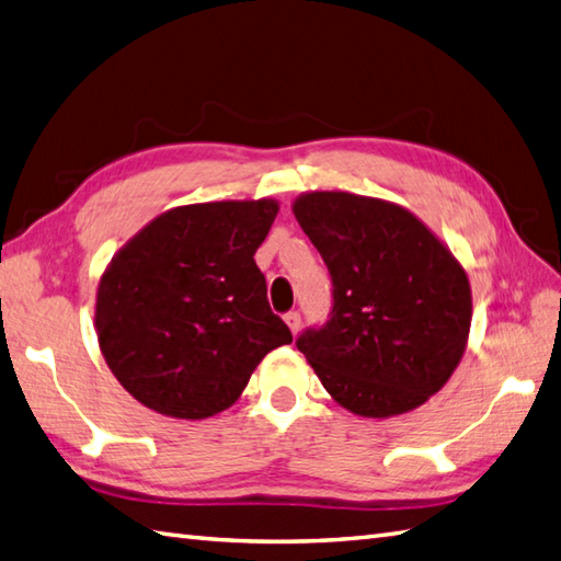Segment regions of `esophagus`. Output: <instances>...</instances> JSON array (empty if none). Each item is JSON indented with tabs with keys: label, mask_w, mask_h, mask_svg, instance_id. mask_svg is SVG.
Listing matches in <instances>:
<instances>
[{
	"label": "esophagus",
	"mask_w": 561,
	"mask_h": 561,
	"mask_svg": "<svg viewBox=\"0 0 561 561\" xmlns=\"http://www.w3.org/2000/svg\"><path fill=\"white\" fill-rule=\"evenodd\" d=\"M284 322L289 324V330H291V334H298V330H301V312L298 310H289L284 316Z\"/></svg>",
	"instance_id": "obj_1"
}]
</instances>
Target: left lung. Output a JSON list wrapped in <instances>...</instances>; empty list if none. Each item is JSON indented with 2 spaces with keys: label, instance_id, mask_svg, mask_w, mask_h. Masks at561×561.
Masks as SVG:
<instances>
[{
  "label": "left lung",
  "instance_id": "1",
  "mask_svg": "<svg viewBox=\"0 0 561 561\" xmlns=\"http://www.w3.org/2000/svg\"><path fill=\"white\" fill-rule=\"evenodd\" d=\"M294 215L332 279L328 322L298 334V351L351 413L387 419L421 407L463 356V267L394 203L316 191L294 203Z\"/></svg>",
  "mask_w": 561,
  "mask_h": 561
}]
</instances>
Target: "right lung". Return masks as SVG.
<instances>
[{"instance_id":"1","label":"right lung","mask_w":561,"mask_h":561,"mask_svg":"<svg viewBox=\"0 0 561 561\" xmlns=\"http://www.w3.org/2000/svg\"><path fill=\"white\" fill-rule=\"evenodd\" d=\"M275 201L176 207L116 253L98 289L102 356L128 394L172 419L229 409L291 330L267 301L257 245Z\"/></svg>"}]
</instances>
